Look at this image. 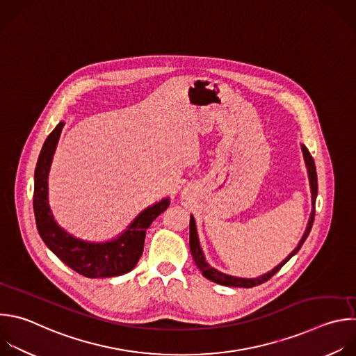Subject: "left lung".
Here are the masks:
<instances>
[{
  "label": "left lung",
  "mask_w": 356,
  "mask_h": 356,
  "mask_svg": "<svg viewBox=\"0 0 356 356\" xmlns=\"http://www.w3.org/2000/svg\"><path fill=\"white\" fill-rule=\"evenodd\" d=\"M302 151H303V156H305V162H306V166H307V172H309V179H310V187H312V205H313V209H312V213H310V219H309V223H307V227H306V232L303 234V238L300 239L298 248L280 264L277 266L273 271L259 277V278H252V280H248V278H236V277H232V275H226V274H222L219 271H216L215 268L209 267L208 263L205 261L204 259V254L201 252V248H200V243H198V238H197V229H195V222H194V218L191 216L190 218V252H191V256L194 259V263L195 266L198 267V270L202 273V275L212 281V282H216L219 285H223V286H239V288H253V286H257L260 284H264L266 281H268L271 277H274L302 248V245L305 243V241L307 239V236L312 230V226H313V220H314V213H316V197H317V173H316V165H314V161L310 155V152L307 151L306 147H302Z\"/></svg>",
  "instance_id": "1"
}]
</instances>
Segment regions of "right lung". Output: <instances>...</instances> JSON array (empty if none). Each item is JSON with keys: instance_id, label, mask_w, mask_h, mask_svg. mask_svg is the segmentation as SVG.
Returning <instances> with one entry per match:
<instances>
[{"instance_id": "1", "label": "right lung", "mask_w": 356, "mask_h": 356, "mask_svg": "<svg viewBox=\"0 0 356 356\" xmlns=\"http://www.w3.org/2000/svg\"><path fill=\"white\" fill-rule=\"evenodd\" d=\"M60 123L47 137L35 169L33 211L40 238L46 246L70 268L86 278H107L131 271L144 252L145 233L151 223L168 209V198L147 208L120 238L107 243H86L63 230L51 215L47 202V176L58 137Z\"/></svg>"}]
</instances>
